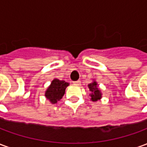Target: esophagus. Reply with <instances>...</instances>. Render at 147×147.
<instances>
[{
    "mask_svg": "<svg viewBox=\"0 0 147 147\" xmlns=\"http://www.w3.org/2000/svg\"><path fill=\"white\" fill-rule=\"evenodd\" d=\"M74 84H76V85H80V80H78V81H75L73 82Z\"/></svg>",
    "mask_w": 147,
    "mask_h": 147,
    "instance_id": "1",
    "label": "esophagus"
}]
</instances>
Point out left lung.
<instances>
[{
    "instance_id": "obj_1",
    "label": "left lung",
    "mask_w": 147,
    "mask_h": 147,
    "mask_svg": "<svg viewBox=\"0 0 147 147\" xmlns=\"http://www.w3.org/2000/svg\"><path fill=\"white\" fill-rule=\"evenodd\" d=\"M88 88L90 89V100L92 102H97L98 100H100L102 98V93H101V90H99V89L98 88V83L96 81H94L93 83H90L88 85Z\"/></svg>"
}]
</instances>
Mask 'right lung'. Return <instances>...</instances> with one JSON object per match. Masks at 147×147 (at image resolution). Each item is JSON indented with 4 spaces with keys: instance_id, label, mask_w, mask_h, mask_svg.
I'll use <instances>...</instances> for the list:
<instances>
[{
    "instance_id": "add662e5",
    "label": "right lung",
    "mask_w": 147,
    "mask_h": 147,
    "mask_svg": "<svg viewBox=\"0 0 147 147\" xmlns=\"http://www.w3.org/2000/svg\"><path fill=\"white\" fill-rule=\"evenodd\" d=\"M69 83L64 80H59L54 79L52 81L50 86H49L45 93V96L52 104L57 103L60 101L65 93V89Z\"/></svg>"
}]
</instances>
